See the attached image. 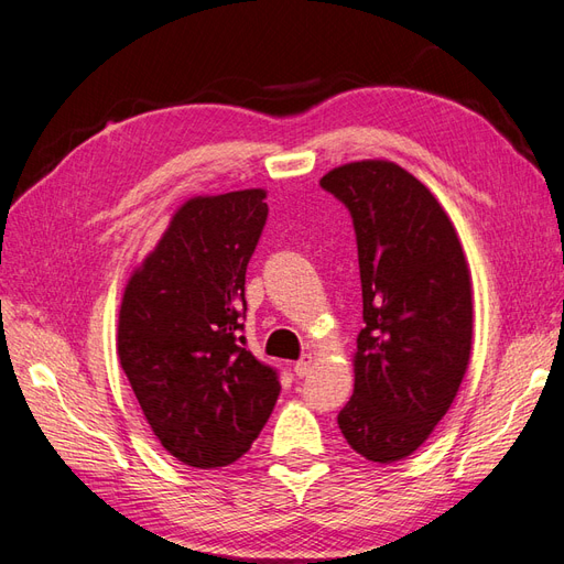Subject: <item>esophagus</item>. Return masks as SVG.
<instances>
[{
  "instance_id": "obj_1",
  "label": "esophagus",
  "mask_w": 564,
  "mask_h": 564,
  "mask_svg": "<svg viewBox=\"0 0 564 564\" xmlns=\"http://www.w3.org/2000/svg\"><path fill=\"white\" fill-rule=\"evenodd\" d=\"M311 365H313V357L311 355H303L301 360L294 365V373L299 379H303V377H308V371H311Z\"/></svg>"
}]
</instances>
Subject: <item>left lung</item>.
Returning a JSON list of instances; mask_svg holds the SVG:
<instances>
[{
    "mask_svg": "<svg viewBox=\"0 0 564 564\" xmlns=\"http://www.w3.org/2000/svg\"><path fill=\"white\" fill-rule=\"evenodd\" d=\"M319 185L350 212L362 282L365 329L338 429L357 454L390 464L423 445L466 373L468 265L452 220L402 166L352 162Z\"/></svg>",
    "mask_w": 564,
    "mask_h": 564,
    "instance_id": "1",
    "label": "left lung"
}]
</instances>
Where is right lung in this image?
<instances>
[{"label":"right lung","instance_id":"add662e5","mask_svg":"<svg viewBox=\"0 0 564 564\" xmlns=\"http://www.w3.org/2000/svg\"><path fill=\"white\" fill-rule=\"evenodd\" d=\"M263 199V191H240L185 202L119 311L117 352L133 395L162 447L193 468L245 456L282 388L245 336Z\"/></svg>","mask_w":564,"mask_h":564}]
</instances>
